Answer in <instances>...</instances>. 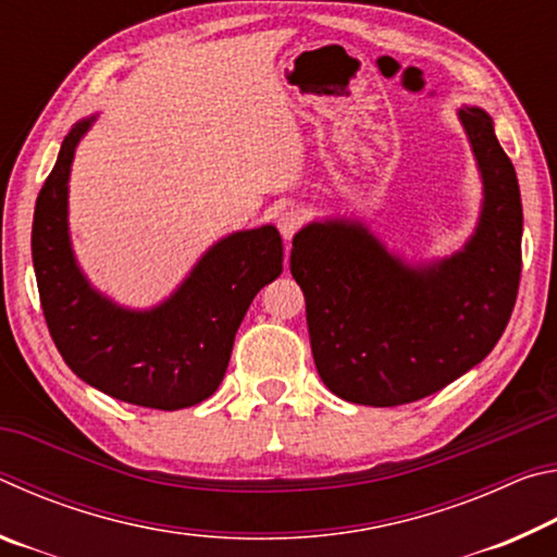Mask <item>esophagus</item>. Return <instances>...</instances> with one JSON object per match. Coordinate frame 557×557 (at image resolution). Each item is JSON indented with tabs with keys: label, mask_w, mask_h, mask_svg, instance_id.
<instances>
[{
	"label": "esophagus",
	"mask_w": 557,
	"mask_h": 557,
	"mask_svg": "<svg viewBox=\"0 0 557 557\" xmlns=\"http://www.w3.org/2000/svg\"><path fill=\"white\" fill-rule=\"evenodd\" d=\"M301 223H305V219H301V213L295 211V209L282 211L277 215V228H280L282 238H285V240H292V235H295L301 228Z\"/></svg>",
	"instance_id": "esophagus-1"
}]
</instances>
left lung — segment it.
<instances>
[{"label":"left lung","instance_id":"obj_1","mask_svg":"<svg viewBox=\"0 0 557 557\" xmlns=\"http://www.w3.org/2000/svg\"><path fill=\"white\" fill-rule=\"evenodd\" d=\"M459 120L484 178V211L465 250L410 268L361 225L312 223L292 240L317 371L338 398L373 408L445 388L496 346L521 282V191L492 117Z\"/></svg>","mask_w":557,"mask_h":557}]
</instances>
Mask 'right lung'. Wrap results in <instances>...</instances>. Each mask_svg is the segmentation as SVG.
I'll list each match as a JSON object with an SVG mask.
<instances>
[{
  "label": "right lung",
  "instance_id": "1",
  "mask_svg": "<svg viewBox=\"0 0 557 557\" xmlns=\"http://www.w3.org/2000/svg\"><path fill=\"white\" fill-rule=\"evenodd\" d=\"M90 122L65 135L34 209L32 256L46 326L69 369L92 388L143 408H188L221 385L252 297L282 272V238L272 225L233 233L162 307H115L83 280L65 221L73 152Z\"/></svg>",
  "mask_w": 557,
  "mask_h": 557
}]
</instances>
